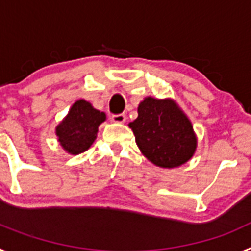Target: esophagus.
<instances>
[{
    "label": "esophagus",
    "instance_id": "34e87169",
    "mask_svg": "<svg viewBox=\"0 0 251 251\" xmlns=\"http://www.w3.org/2000/svg\"><path fill=\"white\" fill-rule=\"evenodd\" d=\"M126 114L121 113V114H113L112 115V121L115 122V123H124L126 122Z\"/></svg>",
    "mask_w": 251,
    "mask_h": 251
}]
</instances>
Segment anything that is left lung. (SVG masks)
I'll list each match as a JSON object with an SVG mask.
<instances>
[{
	"mask_svg": "<svg viewBox=\"0 0 251 251\" xmlns=\"http://www.w3.org/2000/svg\"><path fill=\"white\" fill-rule=\"evenodd\" d=\"M129 127L142 153L158 167H178L196 150L191 122L170 99L146 98L138 106V118Z\"/></svg>",
	"mask_w": 251,
	"mask_h": 251,
	"instance_id": "obj_1",
	"label": "left lung"
}]
</instances>
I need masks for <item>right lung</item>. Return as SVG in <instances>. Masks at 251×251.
Listing matches in <instances>:
<instances>
[{
    "instance_id": "obj_1",
    "label": "right lung",
    "mask_w": 251,
    "mask_h": 251,
    "mask_svg": "<svg viewBox=\"0 0 251 251\" xmlns=\"http://www.w3.org/2000/svg\"><path fill=\"white\" fill-rule=\"evenodd\" d=\"M105 121L103 112L94 109L85 100H77L69 110L66 118L57 126L56 136L66 152L79 154L85 152L97 138L98 127Z\"/></svg>"
}]
</instances>
